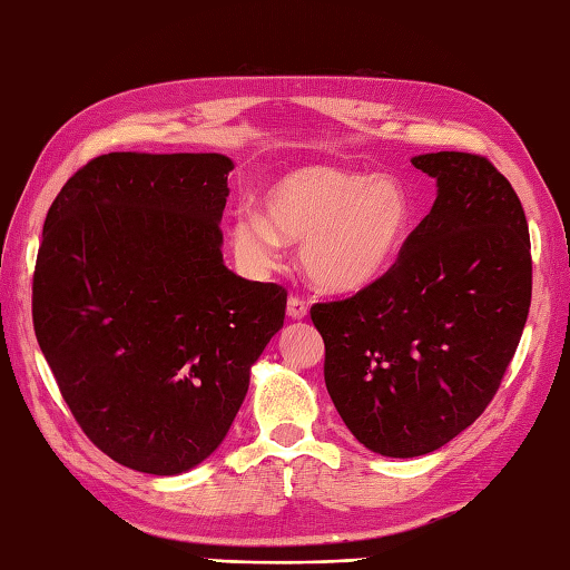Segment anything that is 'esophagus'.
<instances>
[{
    "instance_id": "34e87169",
    "label": "esophagus",
    "mask_w": 570,
    "mask_h": 570,
    "mask_svg": "<svg viewBox=\"0 0 570 570\" xmlns=\"http://www.w3.org/2000/svg\"><path fill=\"white\" fill-rule=\"evenodd\" d=\"M287 317L289 320H305L307 317V302L299 297H289L287 299Z\"/></svg>"
}]
</instances>
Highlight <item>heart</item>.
<instances>
[{
    "label": "heart",
    "instance_id": "heart-1",
    "mask_svg": "<svg viewBox=\"0 0 570 570\" xmlns=\"http://www.w3.org/2000/svg\"><path fill=\"white\" fill-rule=\"evenodd\" d=\"M411 224V194L396 177L309 165L271 181L261 214L238 212L228 238L250 273L275 268L281 240L299 243V268L312 285L324 293H356L391 268Z\"/></svg>",
    "mask_w": 570,
    "mask_h": 570
}]
</instances>
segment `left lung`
I'll return each mask as SVG.
<instances>
[{
	"label": "left lung",
	"mask_w": 570,
	"mask_h": 570,
	"mask_svg": "<svg viewBox=\"0 0 570 570\" xmlns=\"http://www.w3.org/2000/svg\"><path fill=\"white\" fill-rule=\"evenodd\" d=\"M438 199L396 263L356 295L317 302L324 383L358 443L386 458L428 455L494 399L531 305L524 208L490 159H411Z\"/></svg>",
	"instance_id": "left-lung-1"
}]
</instances>
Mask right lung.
<instances>
[{
	"instance_id": "obj_1",
	"label": "right lung",
	"mask_w": 570,
	"mask_h": 570,
	"mask_svg": "<svg viewBox=\"0 0 570 570\" xmlns=\"http://www.w3.org/2000/svg\"><path fill=\"white\" fill-rule=\"evenodd\" d=\"M224 155L110 153L58 191L33 271V332L108 458L179 474L226 438L287 289L224 265Z\"/></svg>"
}]
</instances>
